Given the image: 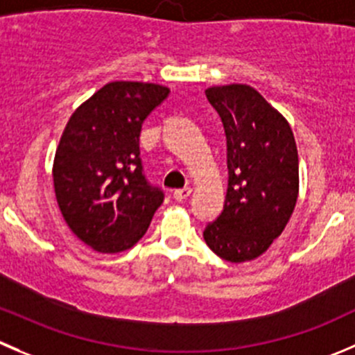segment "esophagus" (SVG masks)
<instances>
[{
  "label": "esophagus",
  "mask_w": 355,
  "mask_h": 355,
  "mask_svg": "<svg viewBox=\"0 0 355 355\" xmlns=\"http://www.w3.org/2000/svg\"><path fill=\"white\" fill-rule=\"evenodd\" d=\"M192 189L191 187H184V189H177V191L173 192V198L177 199V201H185V199L191 196Z\"/></svg>",
  "instance_id": "obj_1"
}]
</instances>
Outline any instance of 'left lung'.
Here are the masks:
<instances>
[{
	"instance_id": "1",
	"label": "left lung",
	"mask_w": 355,
	"mask_h": 355,
	"mask_svg": "<svg viewBox=\"0 0 355 355\" xmlns=\"http://www.w3.org/2000/svg\"><path fill=\"white\" fill-rule=\"evenodd\" d=\"M206 98L225 130L229 185L202 236L223 260L250 261L281 236L297 205V144L286 119L251 86H211Z\"/></svg>"
}]
</instances>
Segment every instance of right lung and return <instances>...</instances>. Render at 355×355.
<instances>
[{
  "instance_id": "right-lung-1",
  "label": "right lung",
  "mask_w": 355,
  "mask_h": 355,
  "mask_svg": "<svg viewBox=\"0 0 355 355\" xmlns=\"http://www.w3.org/2000/svg\"><path fill=\"white\" fill-rule=\"evenodd\" d=\"M170 90L154 83L102 86L69 119L53 161L58 208L69 229L101 253H119L146 234L164 192L149 184L140 132Z\"/></svg>"
}]
</instances>
